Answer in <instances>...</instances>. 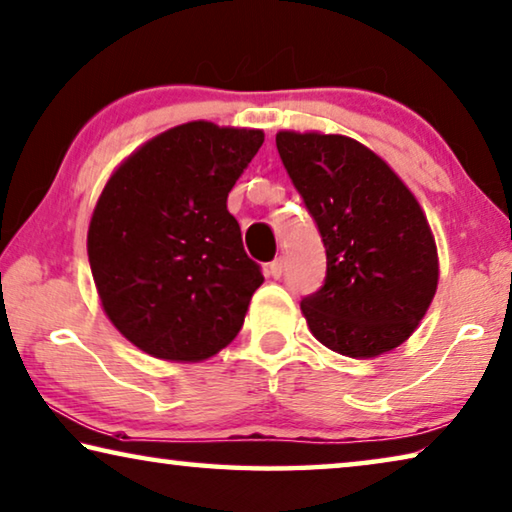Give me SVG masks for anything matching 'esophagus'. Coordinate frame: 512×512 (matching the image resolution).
Segmentation results:
<instances>
[{
  "mask_svg": "<svg viewBox=\"0 0 512 512\" xmlns=\"http://www.w3.org/2000/svg\"><path fill=\"white\" fill-rule=\"evenodd\" d=\"M269 273L273 275L275 280L278 278H282V273H285V259L282 257H278V259H273V262L269 264Z\"/></svg>",
  "mask_w": 512,
  "mask_h": 512,
  "instance_id": "1",
  "label": "esophagus"
}]
</instances>
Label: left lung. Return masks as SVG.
Segmentation results:
<instances>
[{
	"label": "left lung",
	"mask_w": 512,
	"mask_h": 512,
	"mask_svg": "<svg viewBox=\"0 0 512 512\" xmlns=\"http://www.w3.org/2000/svg\"><path fill=\"white\" fill-rule=\"evenodd\" d=\"M275 145L326 246V282L300 303L307 328L346 358L394 351L417 330L440 280L415 193L351 136L282 129Z\"/></svg>",
	"instance_id": "obj_1"
}]
</instances>
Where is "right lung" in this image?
<instances>
[{
    "mask_svg": "<svg viewBox=\"0 0 512 512\" xmlns=\"http://www.w3.org/2000/svg\"><path fill=\"white\" fill-rule=\"evenodd\" d=\"M262 143V129L193 120L145 141L104 184L86 239L95 289L152 358L202 362L239 335L264 275L227 193Z\"/></svg>",
    "mask_w": 512,
    "mask_h": 512,
    "instance_id": "right-lung-1",
    "label": "right lung"
}]
</instances>
